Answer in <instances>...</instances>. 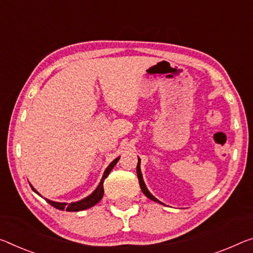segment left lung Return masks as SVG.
Masks as SVG:
<instances>
[{
	"instance_id": "1",
	"label": "left lung",
	"mask_w": 253,
	"mask_h": 253,
	"mask_svg": "<svg viewBox=\"0 0 253 253\" xmlns=\"http://www.w3.org/2000/svg\"><path fill=\"white\" fill-rule=\"evenodd\" d=\"M136 172H137V178H138V181H139V186H141V189L143 191V194L146 196L147 198H150L151 200H153V202H158V203H161L159 202L158 199H156L153 195L151 194L150 191L147 190V188L145 186V182H144L143 180V175H142V172H141V160L138 159V163H137V167H136ZM162 204V203H161Z\"/></svg>"
}]
</instances>
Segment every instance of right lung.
<instances>
[{
    "label": "right lung",
    "mask_w": 253,
    "mask_h": 253,
    "mask_svg": "<svg viewBox=\"0 0 253 253\" xmlns=\"http://www.w3.org/2000/svg\"><path fill=\"white\" fill-rule=\"evenodd\" d=\"M119 158L115 159L114 161H112L108 168L106 169V171L103 172V175H102V179L101 181H100L99 186L97 187V189H95L93 192H92L91 195L87 196V197L83 198L82 200H79V202H74V203H71V204H66V203H57V202H53V200H49V199H46V202L48 204H50L51 206L57 208L59 211H64L66 210L67 211H84V210H87V208H90L92 206H94L95 204H98L101 198L103 197V181H105V179L108 177V174L110 173V171L114 169V167L117 164ZM31 189H33L35 192H37V190L35 189V188L31 186ZM38 194V192H37ZM39 195V194H38ZM40 196V195H39Z\"/></svg>",
    "instance_id": "obj_1"
}]
</instances>
